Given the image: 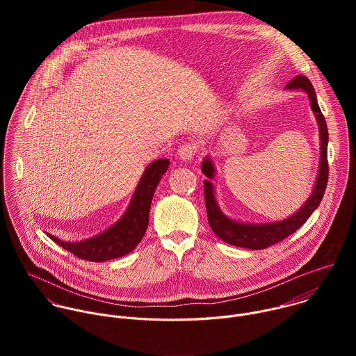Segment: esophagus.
Masks as SVG:
<instances>
[{"instance_id":"esophagus-1","label":"esophagus","mask_w":356,"mask_h":356,"mask_svg":"<svg viewBox=\"0 0 356 356\" xmlns=\"http://www.w3.org/2000/svg\"><path fill=\"white\" fill-rule=\"evenodd\" d=\"M195 152H197L195 143H193V142L184 143L177 150V158L183 162H190L193 159V156L195 155Z\"/></svg>"}]
</instances>
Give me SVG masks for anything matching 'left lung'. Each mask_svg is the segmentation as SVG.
Here are the masks:
<instances>
[{"instance_id":"8db88e82","label":"left lung","mask_w":356,"mask_h":356,"mask_svg":"<svg viewBox=\"0 0 356 356\" xmlns=\"http://www.w3.org/2000/svg\"><path fill=\"white\" fill-rule=\"evenodd\" d=\"M286 90H300L309 95L310 107L314 113V117L318 124V132H320V166H318V175L316 179V184L313 187V191L310 197L306 200V202L290 217L273 221V222H242L235 221L225 216L218 202L216 200V190L211 180L216 177V168L214 162L210 159V156H206L201 163V172L204 173L209 180H204V197H206V207H207V217L209 224L214 234L222 239L224 242L246 248V249H265L270 245H275L293 232H296L304 222H306L310 216L314 213V210L320 206L323 200L327 180H328V162H327V146H328V129L324 115L321 114V110L317 103V95L314 91L313 84L310 80L304 76L294 77L287 86Z\"/></svg>"}]
</instances>
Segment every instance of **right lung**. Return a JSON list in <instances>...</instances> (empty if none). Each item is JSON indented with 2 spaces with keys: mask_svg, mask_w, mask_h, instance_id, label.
<instances>
[{
  "mask_svg": "<svg viewBox=\"0 0 356 356\" xmlns=\"http://www.w3.org/2000/svg\"><path fill=\"white\" fill-rule=\"evenodd\" d=\"M169 163V159H158L146 166L124 216L106 231L80 242H66L47 232L46 235L84 261L106 262L127 255L146 232L150 202Z\"/></svg>",
  "mask_w": 356,
  "mask_h": 356,
  "instance_id": "obj_1",
  "label": "right lung"
}]
</instances>
